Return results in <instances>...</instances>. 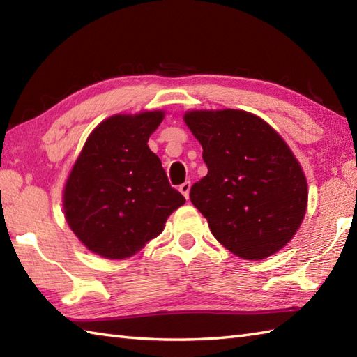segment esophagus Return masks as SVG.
<instances>
[{"mask_svg":"<svg viewBox=\"0 0 357 357\" xmlns=\"http://www.w3.org/2000/svg\"><path fill=\"white\" fill-rule=\"evenodd\" d=\"M190 187H192L190 181H185L184 184L179 185V192L185 196V199H188V195H190Z\"/></svg>","mask_w":357,"mask_h":357,"instance_id":"obj_1","label":"esophagus"}]
</instances>
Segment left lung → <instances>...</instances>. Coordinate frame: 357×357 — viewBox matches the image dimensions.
Masks as SVG:
<instances>
[{"label":"left lung","mask_w":357,"mask_h":357,"mask_svg":"<svg viewBox=\"0 0 357 357\" xmlns=\"http://www.w3.org/2000/svg\"><path fill=\"white\" fill-rule=\"evenodd\" d=\"M185 124L208 173L190 201L213 236L242 259L259 261L288 244L307 210V179L285 141L244 110H192Z\"/></svg>","instance_id":"left-lung-1"}]
</instances>
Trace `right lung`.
I'll use <instances>...</instances> for the list:
<instances>
[{
	"label": "right lung",
	"instance_id": "add662e5",
	"mask_svg": "<svg viewBox=\"0 0 357 357\" xmlns=\"http://www.w3.org/2000/svg\"><path fill=\"white\" fill-rule=\"evenodd\" d=\"M164 112L115 115L90 133L64 187L67 224L90 252L135 255L164 230L185 198L147 146Z\"/></svg>",
	"mask_w": 357,
	"mask_h": 357
}]
</instances>
